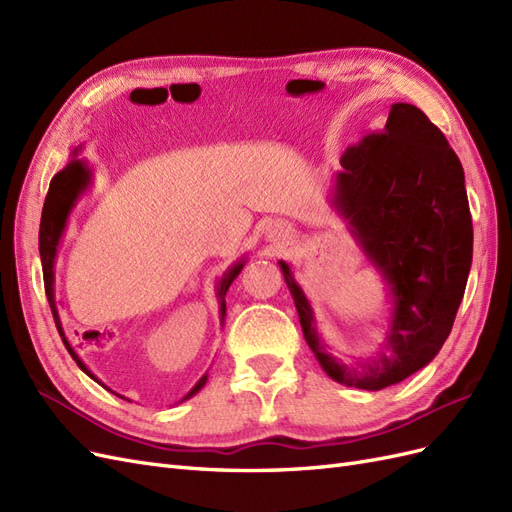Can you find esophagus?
Wrapping results in <instances>:
<instances>
[{"label": "esophagus", "mask_w": 512, "mask_h": 512, "mask_svg": "<svg viewBox=\"0 0 512 512\" xmlns=\"http://www.w3.org/2000/svg\"><path fill=\"white\" fill-rule=\"evenodd\" d=\"M290 237V228L284 224H271L267 230V239L273 243H284Z\"/></svg>", "instance_id": "34e87169"}]
</instances>
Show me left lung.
Returning a JSON list of instances; mask_svg holds the SVG:
<instances>
[{
  "mask_svg": "<svg viewBox=\"0 0 512 512\" xmlns=\"http://www.w3.org/2000/svg\"><path fill=\"white\" fill-rule=\"evenodd\" d=\"M329 203L386 286L389 324L369 356L337 359L312 301L280 260L307 346L327 376L382 391L433 361L453 329L472 267L466 175L444 134L414 104L391 106L384 128L350 145Z\"/></svg>",
  "mask_w": 512,
  "mask_h": 512,
  "instance_id": "8db88e82",
  "label": "left lung"
}]
</instances>
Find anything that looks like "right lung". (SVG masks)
Here are the masks:
<instances>
[{
  "label": "right lung",
  "mask_w": 512,
  "mask_h": 512,
  "mask_svg": "<svg viewBox=\"0 0 512 512\" xmlns=\"http://www.w3.org/2000/svg\"><path fill=\"white\" fill-rule=\"evenodd\" d=\"M83 145L74 147L72 151V158L68 160V164L59 170V173L51 179V185H49V194H46V200H44V207H42V220H40V260H42V275H44V290H46V299H49V305L53 309V318H55V324L59 329V335L61 339H64V344L68 348V352L72 354V359L76 361V365H79L85 374L96 380L98 384H102V380L96 378L94 371H91L79 354H76V350L72 348V344L68 342V337L64 333V327H61V318H59V309H57V301H55V260H57V252H59V243H61V237H64L66 232V226H68V220L70 215L76 207V203L83 198V194L91 188V181H94V168H91V164L81 158ZM247 262V256L243 254L241 258H237V262H232V265L224 271V275L218 280V286H215V297H218V303H220V324L224 327V318H226V292L230 288V284L237 280V275L241 273V269L245 267ZM207 378L209 374H203V378H200L190 393L185 395L181 401L194 397L203 386L207 384ZM106 391L108 389L106 384H102ZM113 395L126 399L123 395L111 391ZM130 401V399H128ZM179 401V404H181Z\"/></svg>",
  "instance_id": "right-lung-1"
}]
</instances>
